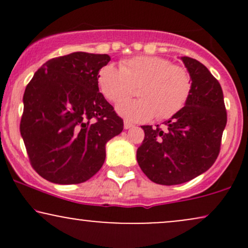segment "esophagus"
<instances>
[{
  "instance_id": "esophagus-1",
  "label": "esophagus",
  "mask_w": 248,
  "mask_h": 248,
  "mask_svg": "<svg viewBox=\"0 0 248 248\" xmlns=\"http://www.w3.org/2000/svg\"><path fill=\"white\" fill-rule=\"evenodd\" d=\"M133 126H134V124H130V122H128V121H124V129H129V128H132Z\"/></svg>"
}]
</instances>
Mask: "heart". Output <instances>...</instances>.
Returning <instances> with one entry per match:
<instances>
[{"label": "heart", "mask_w": 248, "mask_h": 248, "mask_svg": "<svg viewBox=\"0 0 248 248\" xmlns=\"http://www.w3.org/2000/svg\"><path fill=\"white\" fill-rule=\"evenodd\" d=\"M100 90L109 101L119 102L138 87L135 100L122 101L116 112L128 121L144 122L156 116L171 118L186 104L191 93V77L186 67L172 65L157 56H135L121 62L120 67L108 64L99 72Z\"/></svg>", "instance_id": "heart-1"}]
</instances>
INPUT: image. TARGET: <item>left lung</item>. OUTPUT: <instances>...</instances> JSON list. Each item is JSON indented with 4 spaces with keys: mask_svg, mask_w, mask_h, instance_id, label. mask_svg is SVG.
<instances>
[{
    "mask_svg": "<svg viewBox=\"0 0 248 248\" xmlns=\"http://www.w3.org/2000/svg\"><path fill=\"white\" fill-rule=\"evenodd\" d=\"M181 61L191 77L189 99L162 128L142 126L144 140L136 152L144 175L162 186L186 183L209 170L218 157L227 121L217 79L196 59Z\"/></svg>",
    "mask_w": 248,
    "mask_h": 248,
    "instance_id": "1",
    "label": "left lung"
}]
</instances>
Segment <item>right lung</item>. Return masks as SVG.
Returning <instances> with one entry per match:
<instances>
[{
  "mask_svg": "<svg viewBox=\"0 0 248 248\" xmlns=\"http://www.w3.org/2000/svg\"><path fill=\"white\" fill-rule=\"evenodd\" d=\"M110 57L75 52L47 61L23 95L21 135L31 166L46 181L79 184L100 170L106 143L124 121L99 92V71Z\"/></svg>",
  "mask_w": 248,
  "mask_h": 248,
  "instance_id": "1",
  "label": "right lung"
}]
</instances>
